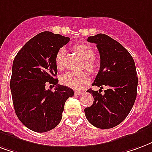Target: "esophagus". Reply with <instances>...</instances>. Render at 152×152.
<instances>
[{
  "instance_id": "obj_1",
  "label": "esophagus",
  "mask_w": 152,
  "mask_h": 152,
  "mask_svg": "<svg viewBox=\"0 0 152 152\" xmlns=\"http://www.w3.org/2000/svg\"><path fill=\"white\" fill-rule=\"evenodd\" d=\"M84 93H85L84 91H80V90L75 91V94H76V95H81V94H83Z\"/></svg>"
}]
</instances>
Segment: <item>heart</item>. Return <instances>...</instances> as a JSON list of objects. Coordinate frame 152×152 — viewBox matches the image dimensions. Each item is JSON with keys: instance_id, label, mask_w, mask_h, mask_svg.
<instances>
[{"instance_id": "1", "label": "heart", "mask_w": 152, "mask_h": 152, "mask_svg": "<svg viewBox=\"0 0 152 152\" xmlns=\"http://www.w3.org/2000/svg\"><path fill=\"white\" fill-rule=\"evenodd\" d=\"M76 49L79 52L83 58L85 59V67L88 70L93 71L95 68V64L90 59L94 56V50L89 45L81 43L75 46ZM64 49L60 48L56 53L55 63L58 69H62L64 67ZM61 83L64 85L72 88H80L83 85H86L89 80V76L86 72H74L69 71L64 74L61 76Z\"/></svg>"}]
</instances>
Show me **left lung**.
Returning a JSON list of instances; mask_svg holds the SVG:
<instances>
[{
	"mask_svg": "<svg viewBox=\"0 0 152 152\" xmlns=\"http://www.w3.org/2000/svg\"><path fill=\"white\" fill-rule=\"evenodd\" d=\"M87 41L96 44L101 59L100 70L93 85L102 89L106 86L107 89L103 95L100 91H87L94 99L93 104L85 109V117L96 127L113 128L126 118L135 102V64L128 50L110 36L98 34L88 37Z\"/></svg>",
	"mask_w": 152,
	"mask_h": 152,
	"instance_id": "1",
	"label": "left lung"
}]
</instances>
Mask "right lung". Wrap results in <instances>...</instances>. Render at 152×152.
Masks as SVG:
<instances>
[{"mask_svg": "<svg viewBox=\"0 0 152 152\" xmlns=\"http://www.w3.org/2000/svg\"><path fill=\"white\" fill-rule=\"evenodd\" d=\"M69 40L50 31L42 32L29 40L13 59L10 80L13 107L22 124L33 131L42 133L56 127L65 102L74 95L72 88L59 85L54 78L56 53ZM48 82L56 85L55 92L45 88Z\"/></svg>", "mask_w": 152, "mask_h": 152, "instance_id": "add662e5", "label": "right lung"}]
</instances>
